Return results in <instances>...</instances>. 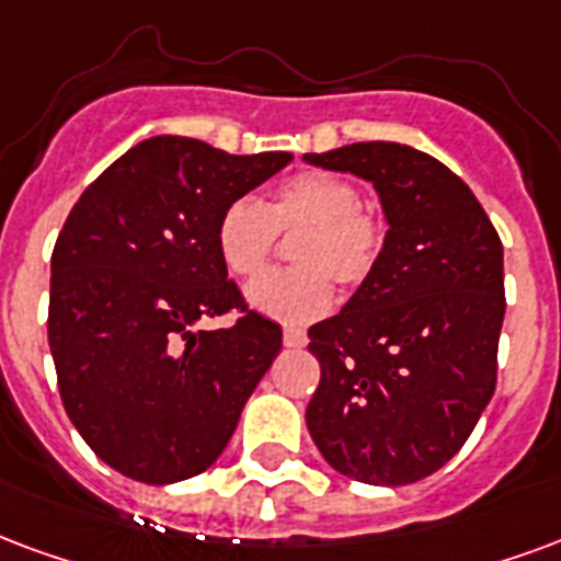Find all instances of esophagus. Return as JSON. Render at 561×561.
Segmentation results:
<instances>
[{"label":"esophagus","mask_w":561,"mask_h":561,"mask_svg":"<svg viewBox=\"0 0 561 561\" xmlns=\"http://www.w3.org/2000/svg\"><path fill=\"white\" fill-rule=\"evenodd\" d=\"M282 342L288 344V347H302L309 339H306V333L297 330V327H285V330H282Z\"/></svg>","instance_id":"obj_1"}]
</instances>
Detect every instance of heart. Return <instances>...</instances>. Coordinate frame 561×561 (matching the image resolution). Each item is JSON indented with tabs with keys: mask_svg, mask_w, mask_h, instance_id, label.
<instances>
[{
	"mask_svg": "<svg viewBox=\"0 0 561 561\" xmlns=\"http://www.w3.org/2000/svg\"><path fill=\"white\" fill-rule=\"evenodd\" d=\"M386 219L359 202L347 178L300 172L282 181L264 207L255 198H231L219 210L214 243L222 267L240 282L259 279L282 238L291 243L297 270L273 273L249 288L255 312L285 323H312L330 312L333 288L356 291L383 259Z\"/></svg>",
	"mask_w": 561,
	"mask_h": 561,
	"instance_id": "heart-1",
	"label": "heart"
}]
</instances>
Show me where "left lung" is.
Returning a JSON list of instances; mask_svg holds the SVG:
<instances>
[{
  "label": "left lung",
  "mask_w": 561,
  "mask_h": 561,
  "mask_svg": "<svg viewBox=\"0 0 561 561\" xmlns=\"http://www.w3.org/2000/svg\"><path fill=\"white\" fill-rule=\"evenodd\" d=\"M306 163L371 181L389 222L375 276L309 330L321 383L306 425L347 479L413 484L458 455L496 389L500 234L470 186L410 145L356 142Z\"/></svg>",
  "instance_id": "obj_1"
}]
</instances>
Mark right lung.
Wrapping results in <instances>:
<instances>
[{
    "mask_svg": "<svg viewBox=\"0 0 561 561\" xmlns=\"http://www.w3.org/2000/svg\"><path fill=\"white\" fill-rule=\"evenodd\" d=\"M153 136L85 186L49 276V351L61 404L91 451L145 484L205 472L282 351L219 261L214 228L231 198L291 163ZM239 314L228 331L202 317Z\"/></svg>",
    "mask_w": 561,
    "mask_h": 561,
    "instance_id": "1",
    "label": "right lung"
}]
</instances>
